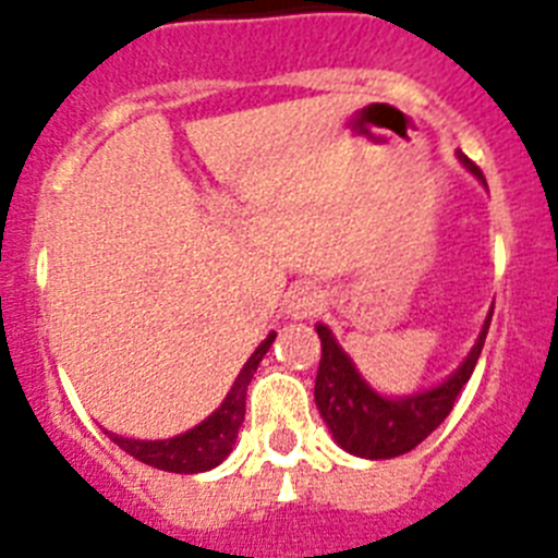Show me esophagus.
<instances>
[{"mask_svg": "<svg viewBox=\"0 0 558 558\" xmlns=\"http://www.w3.org/2000/svg\"><path fill=\"white\" fill-rule=\"evenodd\" d=\"M322 310V290L315 284H295L288 293V315L293 318H310Z\"/></svg>", "mask_w": 558, "mask_h": 558, "instance_id": "obj_1", "label": "esophagus"}]
</instances>
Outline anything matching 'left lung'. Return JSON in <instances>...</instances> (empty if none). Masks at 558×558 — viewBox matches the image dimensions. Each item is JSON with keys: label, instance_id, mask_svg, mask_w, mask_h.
<instances>
[{"label": "left lung", "instance_id": "obj_1", "mask_svg": "<svg viewBox=\"0 0 558 558\" xmlns=\"http://www.w3.org/2000/svg\"><path fill=\"white\" fill-rule=\"evenodd\" d=\"M461 161L486 184L475 161L466 159L463 153ZM489 324L492 315L483 324V332L472 347L470 357L463 360L461 368L447 383L433 391L413 393L408 399H386L374 393L354 372L352 360L335 343L332 332L318 324L315 329L322 338V363H318V377H315V405L332 430L335 441L360 458H393L422 445L450 416L458 393L470 383Z\"/></svg>", "mask_w": 558, "mask_h": 558}]
</instances>
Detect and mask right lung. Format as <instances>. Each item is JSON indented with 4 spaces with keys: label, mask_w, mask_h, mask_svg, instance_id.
Listing matches in <instances>:
<instances>
[{
    "label": "right lung",
    "mask_w": 558,
    "mask_h": 558,
    "mask_svg": "<svg viewBox=\"0 0 558 558\" xmlns=\"http://www.w3.org/2000/svg\"><path fill=\"white\" fill-rule=\"evenodd\" d=\"M276 332H270L268 338L256 347V352L251 354L248 363L243 366V372L236 374L234 386H231L229 397L223 399V405L211 413L206 422H201L198 427L181 433L175 438H167V441H136V438H122L111 436V441L120 450H125L128 456H133L136 461L147 463V466H156V470L165 472H181V475H192V472H206L211 466H218L226 456L231 452L236 441V430L243 425L245 418V391H248V383L254 377L256 366L263 363L265 352L274 343Z\"/></svg>",
    "instance_id": "obj_1"
}]
</instances>
